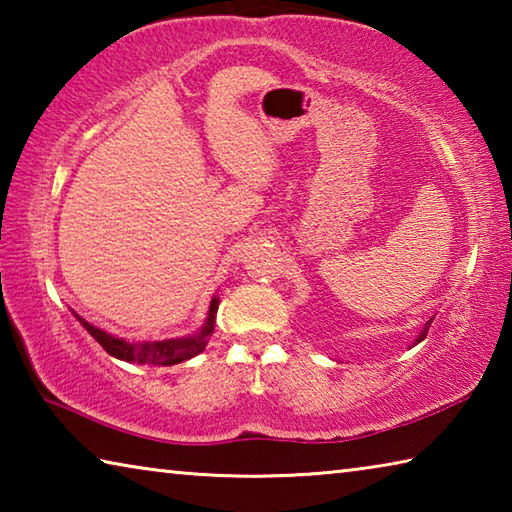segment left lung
Masks as SVG:
<instances>
[{
  "label": "left lung",
  "mask_w": 512,
  "mask_h": 512,
  "mask_svg": "<svg viewBox=\"0 0 512 512\" xmlns=\"http://www.w3.org/2000/svg\"><path fill=\"white\" fill-rule=\"evenodd\" d=\"M431 320H433V318H429V320H427V323H424V327H422V332L418 334V339H415V343H413V345H418V343H422L424 339H427V332H429V327H431Z\"/></svg>",
  "instance_id": "obj_1"
}]
</instances>
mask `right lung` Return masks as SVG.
Returning <instances> with one entry per match:
<instances>
[{
    "label": "right lung",
    "instance_id": "right-lung-1",
    "mask_svg": "<svg viewBox=\"0 0 512 512\" xmlns=\"http://www.w3.org/2000/svg\"><path fill=\"white\" fill-rule=\"evenodd\" d=\"M216 309H219V298L214 296L210 302V309H207L205 325L198 329L196 334L178 336V339H164V341H126V339H119V336L103 332L101 327H94L79 314H74V316L85 329H88V334L92 336V339L110 354V357L126 361V363L176 366V363L192 359V357H196V354H201L205 350V345H207V341H210V336L214 332Z\"/></svg>",
    "mask_w": 512,
    "mask_h": 512
}]
</instances>
